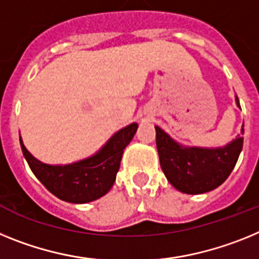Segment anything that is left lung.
Masks as SVG:
<instances>
[{
    "label": "left lung",
    "instance_id": "left-lung-1",
    "mask_svg": "<svg viewBox=\"0 0 259 259\" xmlns=\"http://www.w3.org/2000/svg\"><path fill=\"white\" fill-rule=\"evenodd\" d=\"M236 103L240 107L238 98ZM155 130L164 175L177 190L188 194H202L222 185L235 168L244 142V138L238 137L226 147L185 148L172 141L160 127L155 126Z\"/></svg>",
    "mask_w": 259,
    "mask_h": 259
}]
</instances>
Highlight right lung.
<instances>
[{"mask_svg": "<svg viewBox=\"0 0 259 259\" xmlns=\"http://www.w3.org/2000/svg\"><path fill=\"white\" fill-rule=\"evenodd\" d=\"M138 125L132 123L116 133L95 156L70 165H48L27 151L21 139V147L27 163L40 183L52 194L71 203H87L109 192L116 181L123 148L137 132Z\"/></svg>", "mask_w": 259, "mask_h": 259, "instance_id": "1", "label": "right lung"}]
</instances>
